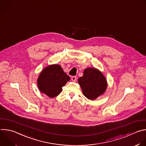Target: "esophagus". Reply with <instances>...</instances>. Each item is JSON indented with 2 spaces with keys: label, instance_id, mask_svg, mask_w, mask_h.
Returning a JSON list of instances; mask_svg holds the SVG:
<instances>
[{
  "label": "esophagus",
  "instance_id": "1",
  "mask_svg": "<svg viewBox=\"0 0 146 146\" xmlns=\"http://www.w3.org/2000/svg\"><path fill=\"white\" fill-rule=\"evenodd\" d=\"M71 79H72V80L73 81L75 82V81L77 80V77H76V76H72V78H71Z\"/></svg>",
  "mask_w": 146,
  "mask_h": 146
}]
</instances>
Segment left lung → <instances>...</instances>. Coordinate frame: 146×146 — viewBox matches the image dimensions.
<instances>
[{
    "instance_id": "left-lung-1",
    "label": "left lung",
    "mask_w": 146,
    "mask_h": 146,
    "mask_svg": "<svg viewBox=\"0 0 146 146\" xmlns=\"http://www.w3.org/2000/svg\"><path fill=\"white\" fill-rule=\"evenodd\" d=\"M82 93L89 100H95L102 95L107 88V82L103 73L98 69L89 68L84 71L78 80Z\"/></svg>"
}]
</instances>
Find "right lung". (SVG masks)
I'll return each mask as SVG.
<instances>
[{
	"instance_id": "obj_1",
	"label": "right lung",
	"mask_w": 146,
	"mask_h": 146,
	"mask_svg": "<svg viewBox=\"0 0 146 146\" xmlns=\"http://www.w3.org/2000/svg\"><path fill=\"white\" fill-rule=\"evenodd\" d=\"M70 77L59 65H50L46 67L37 79L39 90L49 98H55L62 90Z\"/></svg>"
}]
</instances>
